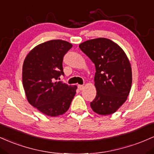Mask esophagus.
<instances>
[{
  "label": "esophagus",
  "instance_id": "obj_1",
  "mask_svg": "<svg viewBox=\"0 0 154 154\" xmlns=\"http://www.w3.org/2000/svg\"><path fill=\"white\" fill-rule=\"evenodd\" d=\"M78 88H79V90H82L84 89V86L83 85H78Z\"/></svg>",
  "mask_w": 154,
  "mask_h": 154
}]
</instances>
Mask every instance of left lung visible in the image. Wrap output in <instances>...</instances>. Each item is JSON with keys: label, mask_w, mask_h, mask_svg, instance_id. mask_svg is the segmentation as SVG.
Listing matches in <instances>:
<instances>
[{"label": "left lung", "mask_w": 154, "mask_h": 154, "mask_svg": "<svg viewBox=\"0 0 154 154\" xmlns=\"http://www.w3.org/2000/svg\"><path fill=\"white\" fill-rule=\"evenodd\" d=\"M79 48L95 65L97 95L90 103L91 109L103 116L115 113L125 103L132 86V68L127 54L105 38L88 40Z\"/></svg>", "instance_id": "1"}]
</instances>
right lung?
<instances>
[{"label": "right lung", "instance_id": "obj_1", "mask_svg": "<svg viewBox=\"0 0 154 154\" xmlns=\"http://www.w3.org/2000/svg\"><path fill=\"white\" fill-rule=\"evenodd\" d=\"M72 45L63 40H51L34 47L22 66V84L27 101L49 116L63 115L70 108L76 86L57 82L64 75V55Z\"/></svg>", "mask_w": 154, "mask_h": 154}]
</instances>
